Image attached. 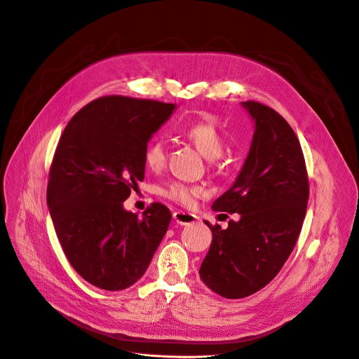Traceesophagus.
<instances>
[{
	"instance_id": "obj_1",
	"label": "esophagus",
	"mask_w": 359,
	"mask_h": 359,
	"mask_svg": "<svg viewBox=\"0 0 359 359\" xmlns=\"http://www.w3.org/2000/svg\"><path fill=\"white\" fill-rule=\"evenodd\" d=\"M173 219L179 225H190V224H195L198 221V217H196V215H194V213L183 212V210H176L173 213Z\"/></svg>"
}]
</instances>
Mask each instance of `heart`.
<instances>
[{
    "instance_id": "heart-1",
    "label": "heart",
    "mask_w": 359,
    "mask_h": 359,
    "mask_svg": "<svg viewBox=\"0 0 359 359\" xmlns=\"http://www.w3.org/2000/svg\"><path fill=\"white\" fill-rule=\"evenodd\" d=\"M182 137L186 138L209 160L221 157L225 138L218 130V127L210 121H199L183 127L180 131ZM167 158V147L161 138H153L144 149V163L150 170L157 172L164 165ZM160 195L172 202H176L182 206H190L195 199L203 195V189L201 186L187 184L182 182H173L161 187Z\"/></svg>"
}]
</instances>
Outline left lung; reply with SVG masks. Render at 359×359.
Wrapping results in <instances>:
<instances>
[{"label": "left lung", "instance_id": "obj_1", "mask_svg": "<svg viewBox=\"0 0 359 359\" xmlns=\"http://www.w3.org/2000/svg\"><path fill=\"white\" fill-rule=\"evenodd\" d=\"M255 123L248 157L231 189L213 202L218 212L240 213L228 228L205 224L212 244L199 276L225 299L261 290L290 257L306 217L309 177L300 142L273 108L243 102Z\"/></svg>", "mask_w": 359, "mask_h": 359}]
</instances>
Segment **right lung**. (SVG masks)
Masks as SVG:
<instances>
[{
	"mask_svg": "<svg viewBox=\"0 0 359 359\" xmlns=\"http://www.w3.org/2000/svg\"><path fill=\"white\" fill-rule=\"evenodd\" d=\"M175 108L111 95L79 109L60 135L47 205L70 266L95 287L124 290L140 280L169 228L163 203L138 218L123 202L144 180V149Z\"/></svg>",
	"mask_w": 359,
	"mask_h": 359,
	"instance_id": "1",
	"label": "right lung"
}]
</instances>
